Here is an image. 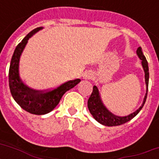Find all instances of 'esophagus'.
<instances>
[{"instance_id": "esophagus-1", "label": "esophagus", "mask_w": 159, "mask_h": 159, "mask_svg": "<svg viewBox=\"0 0 159 159\" xmlns=\"http://www.w3.org/2000/svg\"><path fill=\"white\" fill-rule=\"evenodd\" d=\"M92 74L90 72H86L83 74V77H84L85 79H90V78H92Z\"/></svg>"}]
</instances>
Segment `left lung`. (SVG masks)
Segmentation results:
<instances>
[{
	"label": "left lung",
	"mask_w": 159,
	"mask_h": 159,
	"mask_svg": "<svg viewBox=\"0 0 159 159\" xmlns=\"http://www.w3.org/2000/svg\"><path fill=\"white\" fill-rule=\"evenodd\" d=\"M137 54H138L139 57L142 60V66H143L144 73H145V83L147 91H146V94L145 97H144V99H143V104L137 111L133 112L130 115H129V116H122V117L121 116H115L111 112H110L106 108V106L103 105L102 100H101V97H100L98 88L96 86H94L92 94L90 96L88 102H87V106H88V109H89L90 113L92 114L95 120L98 121L102 125H104L106 126H117L123 125V124L126 123V122H128L130 120H132L135 116H137V114L140 111L141 109L143 108V105H144L146 102L147 94H148L149 72H148V62L146 60L145 56L143 55L141 47H139L138 49H137Z\"/></svg>",
	"instance_id": "1"
}]
</instances>
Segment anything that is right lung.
<instances>
[{"label":"right lung","instance_id":"right-lung-1","mask_svg":"<svg viewBox=\"0 0 159 159\" xmlns=\"http://www.w3.org/2000/svg\"><path fill=\"white\" fill-rule=\"evenodd\" d=\"M40 30L42 27L33 30L16 46L9 69V86L14 100L21 108L34 115H44L53 111L65 92L72 89L81 81L80 79L68 81L54 89L47 91H36L24 84L19 76L20 57L29 39Z\"/></svg>","mask_w":159,"mask_h":159}]
</instances>
